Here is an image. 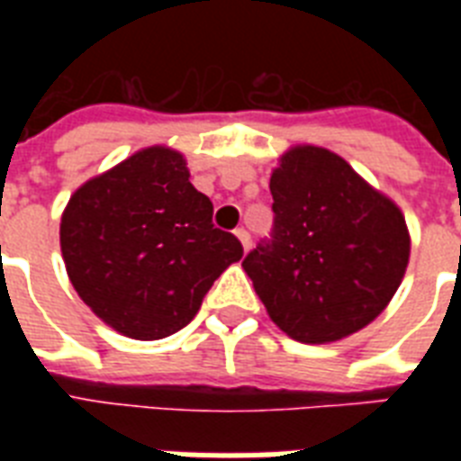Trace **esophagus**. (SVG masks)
Wrapping results in <instances>:
<instances>
[{
  "label": "esophagus",
  "instance_id": "esophagus-1",
  "mask_svg": "<svg viewBox=\"0 0 461 461\" xmlns=\"http://www.w3.org/2000/svg\"><path fill=\"white\" fill-rule=\"evenodd\" d=\"M234 234H237V239H239V241H241V246H244V251H249V249H251V234H249V231H246L244 227H239V230L234 231Z\"/></svg>",
  "mask_w": 461,
  "mask_h": 461
}]
</instances>
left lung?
Wrapping results in <instances>:
<instances>
[{
	"label": "left lung",
	"instance_id": "8db88e82",
	"mask_svg": "<svg viewBox=\"0 0 461 461\" xmlns=\"http://www.w3.org/2000/svg\"><path fill=\"white\" fill-rule=\"evenodd\" d=\"M270 194L273 234L241 266L275 325L296 342L325 344L375 321L409 263L402 210L315 146L282 155Z\"/></svg>",
	"mask_w": 461,
	"mask_h": 461
}]
</instances>
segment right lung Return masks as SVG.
Here are the masks:
<instances>
[{"label":"right lung","mask_w":461,"mask_h":461,"mask_svg":"<svg viewBox=\"0 0 461 461\" xmlns=\"http://www.w3.org/2000/svg\"><path fill=\"white\" fill-rule=\"evenodd\" d=\"M188 176L184 155L146 148L86 181L61 215L68 280L97 318L131 339L188 325L212 282L244 256Z\"/></svg>","instance_id":"right-lung-1"}]
</instances>
